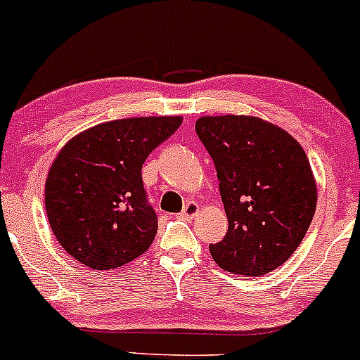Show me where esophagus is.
<instances>
[{"mask_svg": "<svg viewBox=\"0 0 360 360\" xmlns=\"http://www.w3.org/2000/svg\"><path fill=\"white\" fill-rule=\"evenodd\" d=\"M199 211H201V206H199L198 202L191 201V202L186 204V207L183 209V212L179 214V217H183V219H186V221H191V219H194L195 216H198Z\"/></svg>", "mask_w": 360, "mask_h": 360, "instance_id": "obj_1", "label": "esophagus"}]
</instances>
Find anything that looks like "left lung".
Returning <instances> with one entry per match:
<instances>
[{
	"label": "left lung",
	"mask_w": 360,
	"mask_h": 360,
	"mask_svg": "<svg viewBox=\"0 0 360 360\" xmlns=\"http://www.w3.org/2000/svg\"><path fill=\"white\" fill-rule=\"evenodd\" d=\"M195 133L211 154L229 221L226 238L209 245L233 274H269L292 256L311 226L317 184L301 144L257 116H201Z\"/></svg>",
	"instance_id": "left-lung-1"
}]
</instances>
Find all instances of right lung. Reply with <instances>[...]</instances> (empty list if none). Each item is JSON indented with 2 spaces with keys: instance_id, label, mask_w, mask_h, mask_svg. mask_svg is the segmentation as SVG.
<instances>
[{
  "instance_id": "right-lung-1",
  "label": "right lung",
  "mask_w": 360,
  "mask_h": 360,
  "mask_svg": "<svg viewBox=\"0 0 360 360\" xmlns=\"http://www.w3.org/2000/svg\"><path fill=\"white\" fill-rule=\"evenodd\" d=\"M183 116L101 122L68 141L44 184V206L63 249L89 269H117L144 254L158 233L146 201L144 161Z\"/></svg>"
}]
</instances>
